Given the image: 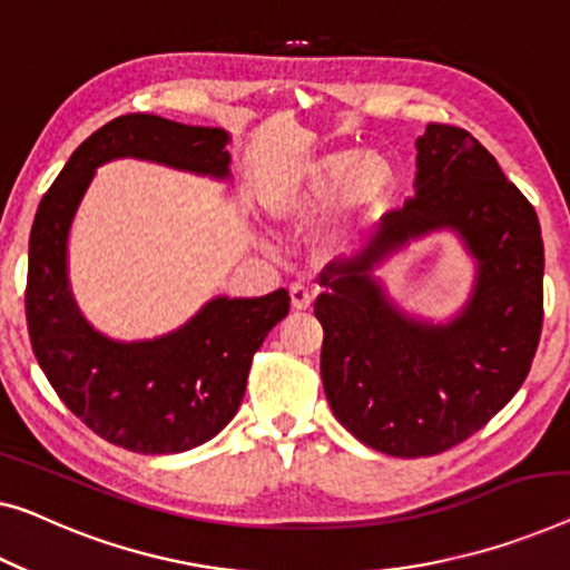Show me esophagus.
I'll return each instance as SVG.
<instances>
[{
	"instance_id": "esophagus-1",
	"label": "esophagus",
	"mask_w": 570,
	"mask_h": 570,
	"mask_svg": "<svg viewBox=\"0 0 570 570\" xmlns=\"http://www.w3.org/2000/svg\"><path fill=\"white\" fill-rule=\"evenodd\" d=\"M288 296H292V309L296 312H307L312 307V292L302 284H292L288 286Z\"/></svg>"
}]
</instances>
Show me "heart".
<instances>
[{
    "mask_svg": "<svg viewBox=\"0 0 570 570\" xmlns=\"http://www.w3.org/2000/svg\"><path fill=\"white\" fill-rule=\"evenodd\" d=\"M399 191L394 160L381 150H333L278 176L263 194V209L284 233H304L337 207L343 225L330 250H343L386 215Z\"/></svg>",
    "mask_w": 570,
    "mask_h": 570,
    "instance_id": "b5f03b06",
    "label": "heart"
}]
</instances>
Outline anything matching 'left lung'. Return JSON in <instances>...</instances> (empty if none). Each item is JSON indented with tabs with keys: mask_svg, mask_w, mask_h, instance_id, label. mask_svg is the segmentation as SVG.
<instances>
[{
	"mask_svg": "<svg viewBox=\"0 0 570 570\" xmlns=\"http://www.w3.org/2000/svg\"><path fill=\"white\" fill-rule=\"evenodd\" d=\"M404 207L366 250L322 271V384L337 422L379 453L438 455L481 430L528 379L542 330V235L497 158L453 125L414 140ZM450 232L472 258L462 307L443 321L404 311L377 274L412 242Z\"/></svg>",
	"mask_w": 570,
	"mask_h": 570,
	"instance_id": "left-lung-1",
	"label": "left lung"
}]
</instances>
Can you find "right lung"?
I'll list each match as a JSON object with an SVG mask.
<instances>
[{
	"mask_svg": "<svg viewBox=\"0 0 570 570\" xmlns=\"http://www.w3.org/2000/svg\"><path fill=\"white\" fill-rule=\"evenodd\" d=\"M230 132L158 115H122L89 135L42 197L30 233L28 330L61 402L107 443L142 455L184 453L237 414L253 355L288 314V292L212 296L184 325L117 340L91 325L68 282V237L97 168L138 158L230 184Z\"/></svg>",
	"mask_w": 570,
	"mask_h": 570,
	"instance_id": "add662e5",
	"label": "right lung"
}]
</instances>
